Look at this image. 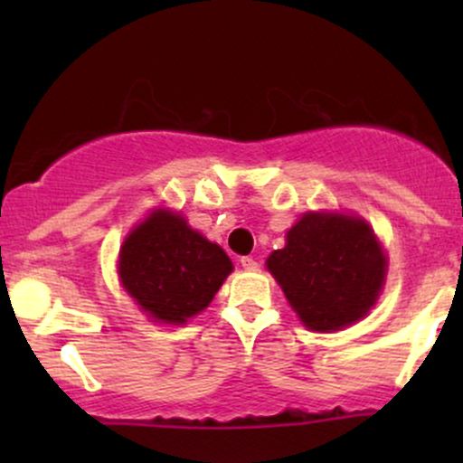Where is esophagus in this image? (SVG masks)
Returning a JSON list of instances; mask_svg holds the SVG:
<instances>
[{
  "label": "esophagus",
  "instance_id": "1",
  "mask_svg": "<svg viewBox=\"0 0 463 463\" xmlns=\"http://www.w3.org/2000/svg\"><path fill=\"white\" fill-rule=\"evenodd\" d=\"M239 263H241V268H246V269H257L259 268L257 259H252V257H241V259H239Z\"/></svg>",
  "mask_w": 463,
  "mask_h": 463
}]
</instances>
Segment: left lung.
<instances>
[{
	"label": "left lung",
	"instance_id": "1",
	"mask_svg": "<svg viewBox=\"0 0 463 463\" xmlns=\"http://www.w3.org/2000/svg\"><path fill=\"white\" fill-rule=\"evenodd\" d=\"M268 269L305 326L337 331L376 302L385 254L365 222L309 213L287 232V246L269 254Z\"/></svg>",
	"mask_w": 463,
	"mask_h": 463
}]
</instances>
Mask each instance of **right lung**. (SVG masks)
<instances>
[{
	"instance_id": "1",
	"label": "right lung",
	"mask_w": 463,
	"mask_h": 463,
	"mask_svg": "<svg viewBox=\"0 0 463 463\" xmlns=\"http://www.w3.org/2000/svg\"><path fill=\"white\" fill-rule=\"evenodd\" d=\"M231 269L224 250L165 211L137 226L119 254L126 291L161 322L183 324L209 307Z\"/></svg>"
}]
</instances>
